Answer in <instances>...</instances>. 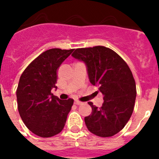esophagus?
<instances>
[{
  "mask_svg": "<svg viewBox=\"0 0 159 159\" xmlns=\"http://www.w3.org/2000/svg\"><path fill=\"white\" fill-rule=\"evenodd\" d=\"M74 103H75V105H80L81 103H82V102H80V101L79 100H75V102H74Z\"/></svg>",
  "mask_w": 159,
  "mask_h": 159,
  "instance_id": "esophagus-1",
  "label": "esophagus"
}]
</instances>
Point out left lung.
I'll list each match as a JSON object with an SVG mask.
<instances>
[{
  "instance_id": "obj_1",
  "label": "left lung",
  "mask_w": 159,
  "mask_h": 159,
  "mask_svg": "<svg viewBox=\"0 0 159 159\" xmlns=\"http://www.w3.org/2000/svg\"><path fill=\"white\" fill-rule=\"evenodd\" d=\"M74 58L84 61L92 85L99 87L103 103L88 102L92 111L84 118L88 130L99 137H111L127 124L134 111L136 85L130 67L120 56L104 46L75 49Z\"/></svg>"
}]
</instances>
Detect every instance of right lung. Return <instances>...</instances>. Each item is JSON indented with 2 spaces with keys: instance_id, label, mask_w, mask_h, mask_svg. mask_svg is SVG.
<instances>
[{
  "instance_id": "obj_1",
  "label": "right lung",
  "mask_w": 159,
  "mask_h": 159,
  "mask_svg": "<svg viewBox=\"0 0 159 159\" xmlns=\"http://www.w3.org/2000/svg\"><path fill=\"white\" fill-rule=\"evenodd\" d=\"M74 49L52 48L36 57L20 78L16 99L20 118L36 135L52 137L64 129L74 100H61L51 91L57 89V70Z\"/></svg>"
}]
</instances>
